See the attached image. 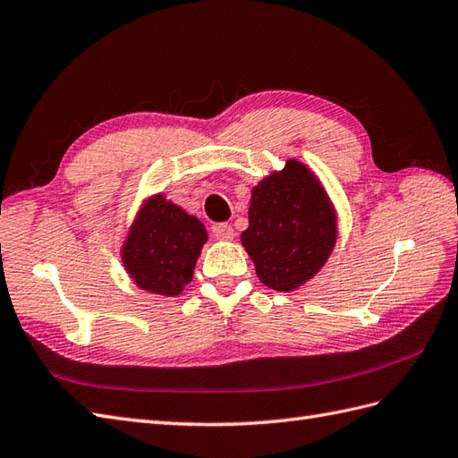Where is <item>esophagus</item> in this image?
<instances>
[{
    "instance_id": "esophagus-1",
    "label": "esophagus",
    "mask_w": 458,
    "mask_h": 458,
    "mask_svg": "<svg viewBox=\"0 0 458 458\" xmlns=\"http://www.w3.org/2000/svg\"><path fill=\"white\" fill-rule=\"evenodd\" d=\"M215 236L218 240H225V242H230L233 240V228L230 225H226V222H222V225H216L215 226Z\"/></svg>"
}]
</instances>
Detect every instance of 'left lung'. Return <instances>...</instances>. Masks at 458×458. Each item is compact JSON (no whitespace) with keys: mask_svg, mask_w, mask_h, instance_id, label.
I'll use <instances>...</instances> for the list:
<instances>
[{"mask_svg":"<svg viewBox=\"0 0 458 458\" xmlns=\"http://www.w3.org/2000/svg\"><path fill=\"white\" fill-rule=\"evenodd\" d=\"M336 242L333 205L318 178L298 160L253 187L250 228L242 243L268 288L301 286L329 259Z\"/></svg>","mask_w":458,"mask_h":458,"instance_id":"obj_1","label":"left lung"}]
</instances>
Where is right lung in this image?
<instances>
[{
    "label": "right lung",
    "mask_w": 458,
    "mask_h": 458,
    "mask_svg": "<svg viewBox=\"0 0 458 458\" xmlns=\"http://www.w3.org/2000/svg\"><path fill=\"white\" fill-rule=\"evenodd\" d=\"M207 230L195 216L162 195L140 208L122 259L135 284L152 294L178 296L191 283Z\"/></svg>",
    "instance_id": "obj_1"
}]
</instances>
